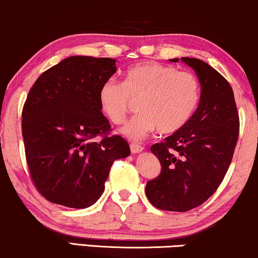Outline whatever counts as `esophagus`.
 I'll use <instances>...</instances> for the list:
<instances>
[{
	"mask_svg": "<svg viewBox=\"0 0 258 258\" xmlns=\"http://www.w3.org/2000/svg\"><path fill=\"white\" fill-rule=\"evenodd\" d=\"M144 148L142 146H140V144H136V143H132L130 144V150H132L133 154H139L141 151H143Z\"/></svg>",
	"mask_w": 258,
	"mask_h": 258,
	"instance_id": "obj_1",
	"label": "esophagus"
}]
</instances>
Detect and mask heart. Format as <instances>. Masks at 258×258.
I'll return each instance as SVG.
<instances>
[{
  "mask_svg": "<svg viewBox=\"0 0 258 258\" xmlns=\"http://www.w3.org/2000/svg\"><path fill=\"white\" fill-rule=\"evenodd\" d=\"M136 98H140V114L119 130L122 135L140 141L156 129L171 134L191 117L199 103L200 83L191 73L157 62H143L123 73L122 84L109 80L98 90L102 114L115 124L124 121L130 100Z\"/></svg>",
  "mask_w": 258,
  "mask_h": 258,
  "instance_id": "obj_1",
  "label": "heart"
}]
</instances>
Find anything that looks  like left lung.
<instances>
[{"instance_id": "8db88e82", "label": "left lung", "mask_w": 258, "mask_h": 258, "mask_svg": "<svg viewBox=\"0 0 258 258\" xmlns=\"http://www.w3.org/2000/svg\"><path fill=\"white\" fill-rule=\"evenodd\" d=\"M181 61L196 73L200 103L184 126L151 147L162 169L146 186L154 207L179 213L201 206L216 191L230 165L239 130L234 91L228 81L202 59L181 57Z\"/></svg>"}]
</instances>
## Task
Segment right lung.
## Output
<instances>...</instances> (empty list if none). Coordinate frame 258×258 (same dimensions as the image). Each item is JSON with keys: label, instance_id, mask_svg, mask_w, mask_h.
Returning <instances> with one entry per match:
<instances>
[{"label": "right lung", "instance_id": "obj_1", "mask_svg": "<svg viewBox=\"0 0 258 258\" xmlns=\"http://www.w3.org/2000/svg\"><path fill=\"white\" fill-rule=\"evenodd\" d=\"M116 70L114 58L70 56L42 74L28 94L22 111L27 163L35 186L52 203L93 206L112 162L130 155L121 136L94 141L110 129L98 90Z\"/></svg>", "mask_w": 258, "mask_h": 258}]
</instances>
